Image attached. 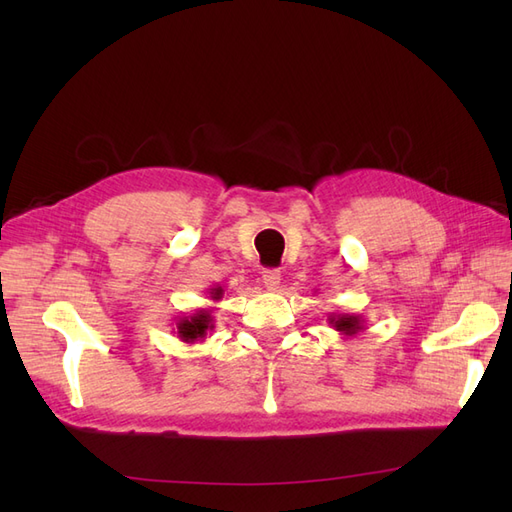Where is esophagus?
Masks as SVG:
<instances>
[{
    "instance_id": "esophagus-1",
    "label": "esophagus",
    "mask_w": 512,
    "mask_h": 512,
    "mask_svg": "<svg viewBox=\"0 0 512 512\" xmlns=\"http://www.w3.org/2000/svg\"><path fill=\"white\" fill-rule=\"evenodd\" d=\"M280 280H282V273L280 271H275V269L262 271V284H265L267 290H277V288H280Z\"/></svg>"
}]
</instances>
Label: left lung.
<instances>
[{"instance_id":"8db88e82","label":"left lung","mask_w":512,"mask_h":512,"mask_svg":"<svg viewBox=\"0 0 512 512\" xmlns=\"http://www.w3.org/2000/svg\"><path fill=\"white\" fill-rule=\"evenodd\" d=\"M329 324L344 337H354L365 329V320L359 314H329Z\"/></svg>"}]
</instances>
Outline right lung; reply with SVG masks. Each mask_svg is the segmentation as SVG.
Wrapping results in <instances>:
<instances>
[{
	"instance_id": "1",
	"label": "right lung",
	"mask_w": 512,
	"mask_h": 512,
	"mask_svg": "<svg viewBox=\"0 0 512 512\" xmlns=\"http://www.w3.org/2000/svg\"><path fill=\"white\" fill-rule=\"evenodd\" d=\"M211 294V301H222L224 297V288L222 286H215L209 288ZM215 329V322H213V309H196L194 314H188L179 318L177 322V337L185 344H196V342H203L207 339V333Z\"/></svg>"
}]
</instances>
